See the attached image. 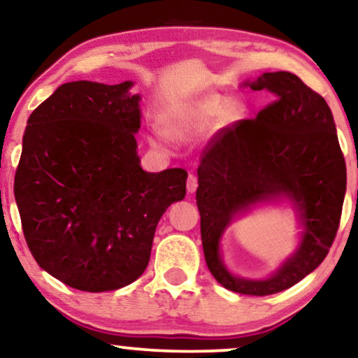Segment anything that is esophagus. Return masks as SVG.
<instances>
[{
    "label": "esophagus",
    "instance_id": "obj_1",
    "mask_svg": "<svg viewBox=\"0 0 358 358\" xmlns=\"http://www.w3.org/2000/svg\"><path fill=\"white\" fill-rule=\"evenodd\" d=\"M197 185H199L197 176L196 174H189V178H187V192H190V194L196 192Z\"/></svg>",
    "mask_w": 358,
    "mask_h": 358
}]
</instances>
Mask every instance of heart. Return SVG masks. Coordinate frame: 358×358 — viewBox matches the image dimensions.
Instances as JSON below:
<instances>
[{"label": "heart", "instance_id": "1", "mask_svg": "<svg viewBox=\"0 0 358 358\" xmlns=\"http://www.w3.org/2000/svg\"><path fill=\"white\" fill-rule=\"evenodd\" d=\"M225 96L219 94H208L201 99L190 101V103L180 106L178 110H171L162 115V127L169 138L176 141H189L201 134L213 120L222 115V123L234 124L245 117L243 103L231 101L227 105ZM151 143L157 148L166 145V139L161 133H156L151 138Z\"/></svg>", "mask_w": 358, "mask_h": 358}]
</instances>
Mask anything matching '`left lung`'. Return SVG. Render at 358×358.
Listing matches in <instances>:
<instances>
[{
	"mask_svg": "<svg viewBox=\"0 0 358 358\" xmlns=\"http://www.w3.org/2000/svg\"><path fill=\"white\" fill-rule=\"evenodd\" d=\"M250 85L268 90L270 105L213 134L202 152L196 192L208 270L227 289L268 296L294 286L327 257L347 187L345 159L332 111L291 72H264ZM285 196L300 212V247L266 280L234 277L220 258V238L235 215Z\"/></svg>",
	"mask_w": 358,
	"mask_h": 358,
	"instance_id": "left-lung-1",
	"label": "left lung"
}]
</instances>
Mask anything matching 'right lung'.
<instances>
[{"instance_id":"add662e5","label":"right lung","mask_w":358,"mask_h":358,"mask_svg":"<svg viewBox=\"0 0 358 358\" xmlns=\"http://www.w3.org/2000/svg\"><path fill=\"white\" fill-rule=\"evenodd\" d=\"M133 82H69L32 111L15 197L22 234L43 270L80 291H113L150 263L157 222L185 197L180 168L146 173L134 133Z\"/></svg>"}]
</instances>
